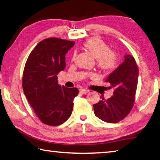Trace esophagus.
<instances>
[{"mask_svg":"<svg viewBox=\"0 0 160 160\" xmlns=\"http://www.w3.org/2000/svg\"><path fill=\"white\" fill-rule=\"evenodd\" d=\"M79 92H80V94H87V93H88V90H85V89L80 88V90H79Z\"/></svg>","mask_w":160,"mask_h":160,"instance_id":"34e87169","label":"esophagus"}]
</instances>
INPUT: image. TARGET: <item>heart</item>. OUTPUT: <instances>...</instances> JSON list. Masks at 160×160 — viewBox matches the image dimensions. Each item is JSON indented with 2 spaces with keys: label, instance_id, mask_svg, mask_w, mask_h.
Instances as JSON below:
<instances>
[{
  "label": "heart",
  "instance_id": "heart-1",
  "mask_svg": "<svg viewBox=\"0 0 160 160\" xmlns=\"http://www.w3.org/2000/svg\"><path fill=\"white\" fill-rule=\"evenodd\" d=\"M84 47L92 56L96 58L99 68L103 71H109L116 67L117 63V54L114 51L109 49V46L99 38H92L84 43ZM75 53L72 59H75ZM94 75V74H91Z\"/></svg>",
  "mask_w": 160,
  "mask_h": 160
}]
</instances>
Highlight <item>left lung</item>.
Wrapping results in <instances>:
<instances>
[{
    "label": "left lung",
    "instance_id": "8db88e82",
    "mask_svg": "<svg viewBox=\"0 0 160 160\" xmlns=\"http://www.w3.org/2000/svg\"><path fill=\"white\" fill-rule=\"evenodd\" d=\"M138 67L132 56H124V61L106 80L109 89L113 88V96L93 105L97 117L107 123H116L123 120L133 107L136 93Z\"/></svg>",
    "mask_w": 160,
    "mask_h": 160
}]
</instances>
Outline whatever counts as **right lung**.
I'll return each instance as SVG.
<instances>
[{
	"label": "right lung",
	"instance_id": "right-lung-1",
	"mask_svg": "<svg viewBox=\"0 0 160 160\" xmlns=\"http://www.w3.org/2000/svg\"><path fill=\"white\" fill-rule=\"evenodd\" d=\"M74 42L59 38L42 40L29 54L22 76V88L38 118L48 126L63 123L72 113L78 88L58 83L57 75L66 68V54Z\"/></svg>",
	"mask_w": 160,
	"mask_h": 160
}]
</instances>
